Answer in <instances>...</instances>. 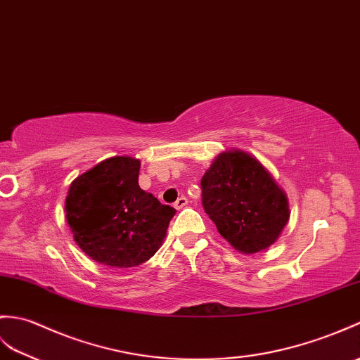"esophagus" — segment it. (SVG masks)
Segmentation results:
<instances>
[{"mask_svg":"<svg viewBox=\"0 0 360 360\" xmlns=\"http://www.w3.org/2000/svg\"><path fill=\"white\" fill-rule=\"evenodd\" d=\"M188 204V200H187V198H184V196H181L176 202H174V208H176V210H181V208H184Z\"/></svg>","mask_w":360,"mask_h":360,"instance_id":"1","label":"esophagus"}]
</instances>
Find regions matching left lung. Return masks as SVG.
Masks as SVG:
<instances>
[{
	"label": "left lung",
	"mask_w": 360,
	"mask_h": 360,
	"mask_svg": "<svg viewBox=\"0 0 360 360\" xmlns=\"http://www.w3.org/2000/svg\"><path fill=\"white\" fill-rule=\"evenodd\" d=\"M202 205L239 253L273 245L290 219L288 198L256 158L238 148L214 158L200 179Z\"/></svg>",
	"instance_id": "8db88e82"
}]
</instances>
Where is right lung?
Masks as SVG:
<instances>
[{
	"label": "right lung",
	"instance_id": "1",
	"mask_svg": "<svg viewBox=\"0 0 360 360\" xmlns=\"http://www.w3.org/2000/svg\"><path fill=\"white\" fill-rule=\"evenodd\" d=\"M139 169L136 158H108L79 174L67 191L73 239L99 264L129 269L148 261L176 213L139 187Z\"/></svg>",
	"mask_w": 360,
	"mask_h": 360
}]
</instances>
